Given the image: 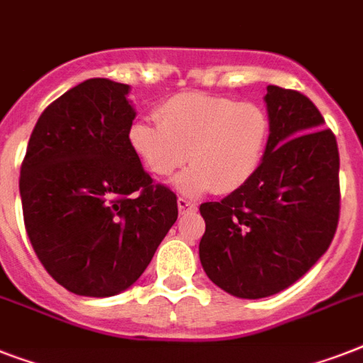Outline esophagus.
Masks as SVG:
<instances>
[{
	"mask_svg": "<svg viewBox=\"0 0 363 363\" xmlns=\"http://www.w3.org/2000/svg\"><path fill=\"white\" fill-rule=\"evenodd\" d=\"M177 205H179V213H181V215H188V213H194V211L198 209V207H196V203L186 198L177 199Z\"/></svg>",
	"mask_w": 363,
	"mask_h": 363,
	"instance_id": "esophagus-1",
	"label": "esophagus"
}]
</instances>
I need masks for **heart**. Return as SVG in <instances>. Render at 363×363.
<instances>
[{
  "label": "heart",
  "mask_w": 363,
  "mask_h": 363,
  "mask_svg": "<svg viewBox=\"0 0 363 363\" xmlns=\"http://www.w3.org/2000/svg\"><path fill=\"white\" fill-rule=\"evenodd\" d=\"M158 125L139 121L128 141L145 169L167 179L190 162L177 179L184 194L213 190L238 192L264 158L269 141V116L259 105L205 92L171 96L154 111Z\"/></svg>",
  "instance_id": "obj_1"
}]
</instances>
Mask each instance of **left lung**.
Instances as JSON below:
<instances>
[{"instance_id":"left-lung-1","label":"left lung","mask_w":363,"mask_h":363,"mask_svg":"<svg viewBox=\"0 0 363 363\" xmlns=\"http://www.w3.org/2000/svg\"><path fill=\"white\" fill-rule=\"evenodd\" d=\"M269 141L252 179L220 201L199 205V259L216 286L267 298L301 279L339 224V150L307 96L267 86Z\"/></svg>"}]
</instances>
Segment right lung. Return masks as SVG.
I'll return each mask as SVG.
<instances>
[{
  "mask_svg": "<svg viewBox=\"0 0 363 363\" xmlns=\"http://www.w3.org/2000/svg\"><path fill=\"white\" fill-rule=\"evenodd\" d=\"M128 84L88 79L39 116L20 167L31 247L69 292L130 288L179 216L177 196L143 169L128 141Z\"/></svg>",
  "mask_w": 363,
  "mask_h": 363,
  "instance_id": "obj_1",
  "label": "right lung"
}]
</instances>
